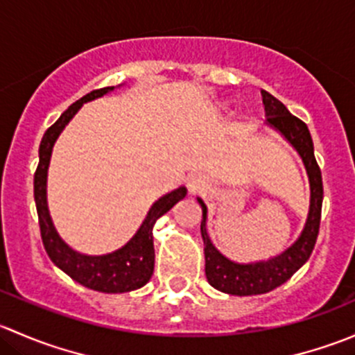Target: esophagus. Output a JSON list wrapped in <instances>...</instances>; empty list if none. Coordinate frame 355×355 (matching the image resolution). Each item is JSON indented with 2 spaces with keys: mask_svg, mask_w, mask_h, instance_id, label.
<instances>
[{
  "mask_svg": "<svg viewBox=\"0 0 355 355\" xmlns=\"http://www.w3.org/2000/svg\"><path fill=\"white\" fill-rule=\"evenodd\" d=\"M189 187H191V191H198V185L196 184H189Z\"/></svg>",
  "mask_w": 355,
  "mask_h": 355,
  "instance_id": "esophagus-1",
  "label": "esophagus"
}]
</instances>
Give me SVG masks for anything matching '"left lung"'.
<instances>
[{
	"mask_svg": "<svg viewBox=\"0 0 355 355\" xmlns=\"http://www.w3.org/2000/svg\"><path fill=\"white\" fill-rule=\"evenodd\" d=\"M261 94H263L268 123L273 125L287 137V141L299 151L304 164H306L311 184V209L300 239L282 256L256 264H235L225 256H221L211 244L206 232L207 211L202 200L199 199L200 207H202L200 235H202L204 256H206V278L211 287L221 290L225 293H232V295H257V293H266L280 287L309 259L314 244H316L318 234H320L323 180H321V170L318 166V161L314 157L309 128L300 118L293 116L285 108L284 103L278 101L270 92L261 91Z\"/></svg>",
	"mask_w": 355,
	"mask_h": 355,
	"instance_id": "1",
	"label": "left lung"
}]
</instances>
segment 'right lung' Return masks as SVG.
Here are the masks:
<instances>
[{
  "instance_id": "add662e5",
  "label": "right lung",
  "mask_w": 355,
  "mask_h": 355,
  "mask_svg": "<svg viewBox=\"0 0 355 355\" xmlns=\"http://www.w3.org/2000/svg\"><path fill=\"white\" fill-rule=\"evenodd\" d=\"M113 87L94 89L84 98L75 101L48 130L42 135L41 146H39V164L34 173V199L37 207L39 228H41V239L44 244L49 259L63 270L71 280L78 282L84 287L98 290V292L118 293L130 292V290L141 288L149 282L155 271V245H153V228L155 223L164 213L171 209L180 199L185 198L187 189L178 187L177 191L163 196L156 200L155 206L149 209L146 221L139 228L127 245L118 249L116 252L106 254V256H84L71 250L56 234L51 223L46 204V177H48V164L51 157L53 144L58 139L60 132L71 120L78 108L85 101L99 98L106 94Z\"/></svg>"
}]
</instances>
